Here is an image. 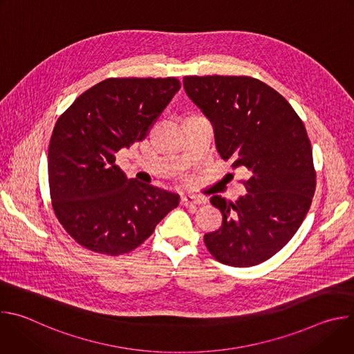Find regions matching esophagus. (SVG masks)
I'll return each instance as SVG.
<instances>
[{
	"label": "esophagus",
	"instance_id": "34e87169",
	"mask_svg": "<svg viewBox=\"0 0 354 354\" xmlns=\"http://www.w3.org/2000/svg\"><path fill=\"white\" fill-rule=\"evenodd\" d=\"M201 201H203V200H201L200 197H196V196H190V194H187V196H182V198H180V203H182V206H185V207L200 205Z\"/></svg>",
	"mask_w": 354,
	"mask_h": 354
}]
</instances>
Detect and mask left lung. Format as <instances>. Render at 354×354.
<instances>
[{"label": "left lung", "mask_w": 354, "mask_h": 354, "mask_svg": "<svg viewBox=\"0 0 354 354\" xmlns=\"http://www.w3.org/2000/svg\"><path fill=\"white\" fill-rule=\"evenodd\" d=\"M183 88L212 122L221 158L249 174L248 193L236 201L210 198L223 224L205 243L224 265H259L292 238L311 206L317 174L304 123L277 91L255 78L192 75Z\"/></svg>", "instance_id": "1"}]
</instances>
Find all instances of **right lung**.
I'll list each match as a JSON object with an SVG mask.
<instances>
[{"label": "right lung", "instance_id": "right-lung-1", "mask_svg": "<svg viewBox=\"0 0 354 354\" xmlns=\"http://www.w3.org/2000/svg\"><path fill=\"white\" fill-rule=\"evenodd\" d=\"M180 89L176 78H108L59 118L48 144V186L63 228L84 248L122 255L179 205V194L129 179L115 154L141 141Z\"/></svg>", "mask_w": 354, "mask_h": 354}]
</instances>
